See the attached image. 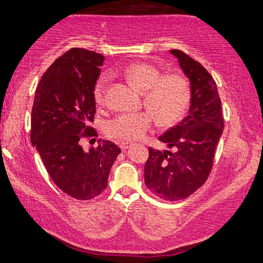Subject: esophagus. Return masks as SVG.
<instances>
[{"label": "esophagus", "mask_w": 263, "mask_h": 263, "mask_svg": "<svg viewBox=\"0 0 263 263\" xmlns=\"http://www.w3.org/2000/svg\"><path fill=\"white\" fill-rule=\"evenodd\" d=\"M130 142H121V143H120V148L122 150H126L128 147H130Z\"/></svg>", "instance_id": "obj_1"}]
</instances>
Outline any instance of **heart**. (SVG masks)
Here are the masks:
<instances>
[{
	"mask_svg": "<svg viewBox=\"0 0 263 263\" xmlns=\"http://www.w3.org/2000/svg\"><path fill=\"white\" fill-rule=\"evenodd\" d=\"M116 73L122 74L140 92L149 110L121 114L106 123L105 132L111 139L134 141L143 137L154 126L155 119L163 127L177 123L186 111L191 97L190 81L180 73H165L150 63H135ZM107 77H99L93 88L98 105H105Z\"/></svg>",
	"mask_w": 263,
	"mask_h": 263,
	"instance_id": "1",
	"label": "heart"
}]
</instances>
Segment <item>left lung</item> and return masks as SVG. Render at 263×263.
<instances>
[{
	"label": "left lung",
	"mask_w": 263,
	"mask_h": 263,
	"mask_svg": "<svg viewBox=\"0 0 263 263\" xmlns=\"http://www.w3.org/2000/svg\"><path fill=\"white\" fill-rule=\"evenodd\" d=\"M191 84V106L186 118L158 140L172 152L149 147L144 182L155 196L176 201L187 198L209 178L223 130L221 100L208 70L180 50H170Z\"/></svg>",
	"instance_id": "8db88e82"
}]
</instances>
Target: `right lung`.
I'll return each mask as SVG.
<instances>
[{
	"label": "right lung",
	"instance_id": "right-lung-1",
	"mask_svg": "<svg viewBox=\"0 0 263 263\" xmlns=\"http://www.w3.org/2000/svg\"><path fill=\"white\" fill-rule=\"evenodd\" d=\"M103 55L73 47L47 68L36 88L30 139L47 174L74 199L88 200L107 187L110 167L121 153L110 141L85 152L81 139L98 133L89 124L96 115L93 88Z\"/></svg>",
	"mask_w": 263,
	"mask_h": 263
}]
</instances>
